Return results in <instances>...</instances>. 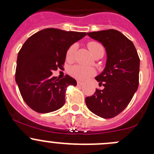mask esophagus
Returning a JSON list of instances; mask_svg holds the SVG:
<instances>
[{
    "label": "esophagus",
    "instance_id": "34e87169",
    "mask_svg": "<svg viewBox=\"0 0 154 154\" xmlns=\"http://www.w3.org/2000/svg\"><path fill=\"white\" fill-rule=\"evenodd\" d=\"M77 86H83V84H84V83H83V82H81V81H77Z\"/></svg>",
    "mask_w": 154,
    "mask_h": 154
}]
</instances>
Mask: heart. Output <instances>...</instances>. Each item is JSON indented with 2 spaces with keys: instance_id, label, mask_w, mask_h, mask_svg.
Returning a JSON list of instances; mask_svg holds the SVG:
<instances>
[{
  "instance_id": "obj_1",
  "label": "heart",
  "mask_w": 154,
  "mask_h": 154,
  "mask_svg": "<svg viewBox=\"0 0 154 154\" xmlns=\"http://www.w3.org/2000/svg\"><path fill=\"white\" fill-rule=\"evenodd\" d=\"M88 49L91 52V54L94 55L97 51L99 50L103 49V47L97 42L91 41L87 44ZM77 45L76 44H73L68 48L66 54V59L68 62L73 61L75 55L76 51H77ZM104 50V49H103ZM69 73L72 77L74 78L78 79V80H86L91 76H93L95 74V71L94 68L90 67H85V66H80V65H76V66H72L69 70Z\"/></svg>"
}]
</instances>
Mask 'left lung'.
<instances>
[{
  "instance_id": "1",
  "label": "left lung",
  "mask_w": 154,
  "mask_h": 154,
  "mask_svg": "<svg viewBox=\"0 0 154 154\" xmlns=\"http://www.w3.org/2000/svg\"><path fill=\"white\" fill-rule=\"evenodd\" d=\"M106 48L107 60L103 72L95 77L103 89L96 88L86 97L88 109L103 119L118 116L128 106L139 82V55L133 43L116 29L88 32Z\"/></svg>"
}]
</instances>
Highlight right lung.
I'll return each instance as SVG.
<instances>
[{
    "label": "right lung",
    "instance_id": "add662e5",
    "mask_svg": "<svg viewBox=\"0 0 154 154\" xmlns=\"http://www.w3.org/2000/svg\"><path fill=\"white\" fill-rule=\"evenodd\" d=\"M86 32L48 28L33 34L19 51L15 81L23 100L32 110L48 113L61 108L66 92L77 81L66 74L63 79L52 77L53 71L63 69L68 48Z\"/></svg>",
    "mask_w": 154,
    "mask_h": 154
}]
</instances>
